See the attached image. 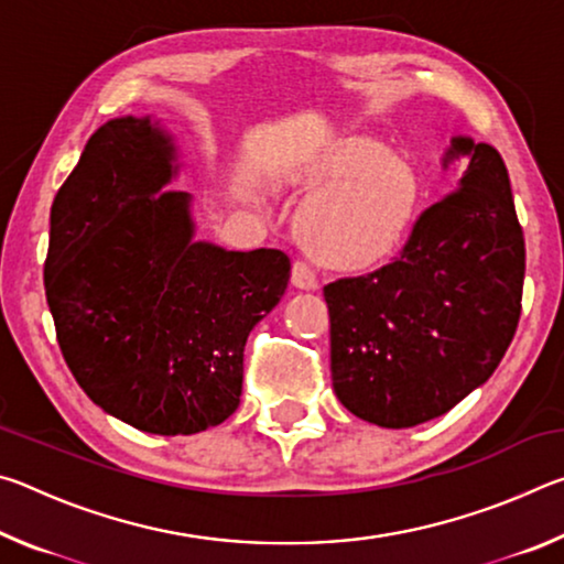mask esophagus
<instances>
[{
  "instance_id": "obj_1",
  "label": "esophagus",
  "mask_w": 564,
  "mask_h": 564,
  "mask_svg": "<svg viewBox=\"0 0 564 564\" xmlns=\"http://www.w3.org/2000/svg\"><path fill=\"white\" fill-rule=\"evenodd\" d=\"M291 283H293V289H299V291H316L318 289L316 275H313V271L305 263H293Z\"/></svg>"
}]
</instances>
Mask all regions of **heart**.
<instances>
[{"label": "heart", "mask_w": 564, "mask_h": 564, "mask_svg": "<svg viewBox=\"0 0 564 564\" xmlns=\"http://www.w3.org/2000/svg\"><path fill=\"white\" fill-rule=\"evenodd\" d=\"M336 181L301 208L295 236L311 259L333 271L360 273L386 263L413 228L420 178L408 159L370 137L330 144L316 166Z\"/></svg>", "instance_id": "b5f03b06"}]
</instances>
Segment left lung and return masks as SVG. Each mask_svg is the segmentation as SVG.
I'll list each match as a JSON object with an SVG mask.
<instances>
[{
    "instance_id": "obj_1",
    "label": "left lung",
    "mask_w": 564,
    "mask_h": 564,
    "mask_svg": "<svg viewBox=\"0 0 564 564\" xmlns=\"http://www.w3.org/2000/svg\"><path fill=\"white\" fill-rule=\"evenodd\" d=\"M465 161L453 194L420 214L400 259L323 289L333 390L352 415L413 427L480 388L520 321L524 238L508 169L457 133L443 169Z\"/></svg>"
}]
</instances>
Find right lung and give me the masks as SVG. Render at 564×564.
I'll list each match as a JSON object with an SVG mask.
<instances>
[{
  "label": "right lung",
  "instance_id": "1",
  "mask_svg": "<svg viewBox=\"0 0 564 564\" xmlns=\"http://www.w3.org/2000/svg\"><path fill=\"white\" fill-rule=\"evenodd\" d=\"M178 147L154 117L91 133L50 216L44 289L76 383L104 413L194 435L241 403L248 333L291 279L279 248L198 241L194 196L171 191Z\"/></svg>",
  "mask_w": 564,
  "mask_h": 564
}]
</instances>
